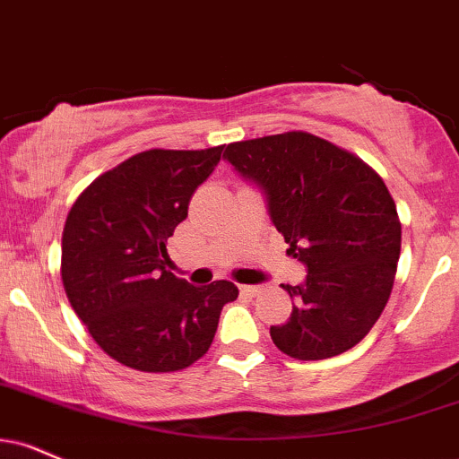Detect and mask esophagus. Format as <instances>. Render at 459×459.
Here are the masks:
<instances>
[{
	"instance_id": "34e87169",
	"label": "esophagus",
	"mask_w": 459,
	"mask_h": 459,
	"mask_svg": "<svg viewBox=\"0 0 459 459\" xmlns=\"http://www.w3.org/2000/svg\"><path fill=\"white\" fill-rule=\"evenodd\" d=\"M239 292L241 295H247V297H256L258 292H261V286H250V284H241L239 286Z\"/></svg>"
}]
</instances>
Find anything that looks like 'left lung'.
I'll return each mask as SVG.
<instances>
[{
	"label": "left lung",
	"mask_w": 459,
	"mask_h": 459,
	"mask_svg": "<svg viewBox=\"0 0 459 459\" xmlns=\"http://www.w3.org/2000/svg\"><path fill=\"white\" fill-rule=\"evenodd\" d=\"M224 160L261 190L286 252L307 272L286 286L295 303L269 329L273 344L301 361L352 349L387 306L400 258L402 226L385 181L307 132L230 143Z\"/></svg>",
	"instance_id": "1"
}]
</instances>
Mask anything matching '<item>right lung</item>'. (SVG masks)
I'll list each match as a JSON object with an SVG mask.
<instances>
[{
	"label": "right lung",
	"instance_id": "1",
	"mask_svg": "<svg viewBox=\"0 0 459 459\" xmlns=\"http://www.w3.org/2000/svg\"><path fill=\"white\" fill-rule=\"evenodd\" d=\"M224 147L149 149L98 177L72 205L62 280L96 344L141 372H177L212 346L233 282L192 286L167 269V239Z\"/></svg>",
	"mask_w": 459,
	"mask_h": 459
}]
</instances>
